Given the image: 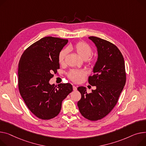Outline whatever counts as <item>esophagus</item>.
<instances>
[{
	"label": "esophagus",
	"instance_id": "34e87169",
	"mask_svg": "<svg viewBox=\"0 0 146 146\" xmlns=\"http://www.w3.org/2000/svg\"><path fill=\"white\" fill-rule=\"evenodd\" d=\"M73 90H74V91L77 90V87H76V86H73Z\"/></svg>",
	"mask_w": 146,
	"mask_h": 146
}]
</instances>
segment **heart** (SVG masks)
Wrapping results in <instances>:
<instances>
[{"instance_id":"heart-1","label":"heart","mask_w":146,"mask_h":146,"mask_svg":"<svg viewBox=\"0 0 146 146\" xmlns=\"http://www.w3.org/2000/svg\"><path fill=\"white\" fill-rule=\"evenodd\" d=\"M73 49L83 60H86L91 56L93 52L90 46L84 42H79L72 46L68 47V50ZM68 50L64 48L61 50L58 56V60L60 64L64 63L68 54ZM86 73L83 70H71L67 74L69 78L74 83L80 82L85 76Z\"/></svg>"}]
</instances>
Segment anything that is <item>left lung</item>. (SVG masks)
Here are the masks:
<instances>
[{
  "label": "left lung",
  "mask_w": 146,
  "mask_h": 146,
  "mask_svg": "<svg viewBox=\"0 0 146 146\" xmlns=\"http://www.w3.org/2000/svg\"><path fill=\"white\" fill-rule=\"evenodd\" d=\"M97 47L98 57L89 83L96 89L88 93L85 87L77 88L81 99L77 106L82 115L91 121L108 115L117 103L126 80L123 56L117 47L98 37H89Z\"/></svg>",
  "instance_id": "8db88e82"
}]
</instances>
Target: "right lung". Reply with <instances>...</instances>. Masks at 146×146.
Returning a JSON list of instances; mask_svg holds the SVG:
<instances>
[{"instance_id":"obj_1","label":"right lung","mask_w":146,"mask_h":146,"mask_svg":"<svg viewBox=\"0 0 146 146\" xmlns=\"http://www.w3.org/2000/svg\"><path fill=\"white\" fill-rule=\"evenodd\" d=\"M68 40L44 37L31 45L19 63L18 86L28 109L36 117L49 120L60 111L62 101L73 91L70 83L56 87L49 80L60 69L58 56Z\"/></svg>"}]
</instances>
